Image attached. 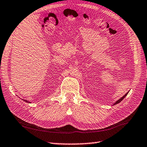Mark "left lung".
Masks as SVG:
<instances>
[{
    "instance_id": "8db88e82",
    "label": "left lung",
    "mask_w": 147,
    "mask_h": 147,
    "mask_svg": "<svg viewBox=\"0 0 147 147\" xmlns=\"http://www.w3.org/2000/svg\"><path fill=\"white\" fill-rule=\"evenodd\" d=\"M127 93H127L125 94V95H124V96H122V97H121V98H120V99H119V100H117V102H115V103L114 104H118V103H120V102H121V100H123V99L124 98H125V96H127Z\"/></svg>"
}]
</instances>
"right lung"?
<instances>
[{"label": "right lung", "mask_w": 147, "mask_h": 147, "mask_svg": "<svg viewBox=\"0 0 147 147\" xmlns=\"http://www.w3.org/2000/svg\"><path fill=\"white\" fill-rule=\"evenodd\" d=\"M24 100V101H26V102H29V101H28V100Z\"/></svg>", "instance_id": "add662e5"}]
</instances>
